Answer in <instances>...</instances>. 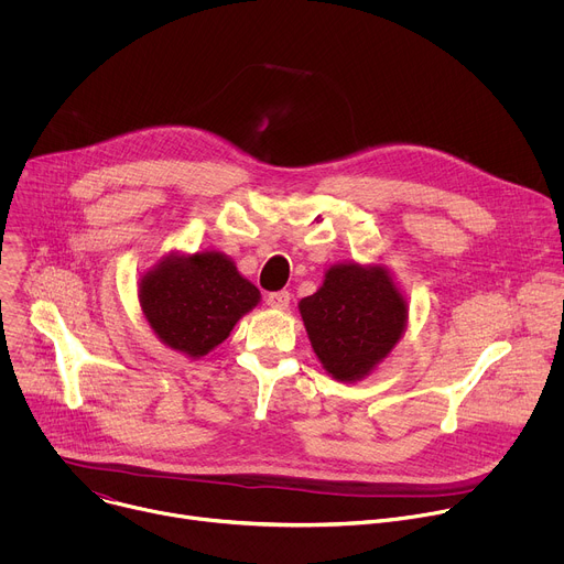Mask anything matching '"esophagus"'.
<instances>
[{"instance_id":"1","label":"esophagus","mask_w":564,"mask_h":564,"mask_svg":"<svg viewBox=\"0 0 564 564\" xmlns=\"http://www.w3.org/2000/svg\"><path fill=\"white\" fill-rule=\"evenodd\" d=\"M290 292L288 290H281V292H272V294H268V305L270 307H274V310H288V305H290Z\"/></svg>"}]
</instances>
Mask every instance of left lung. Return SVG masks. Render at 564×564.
Wrapping results in <instances>:
<instances>
[{
    "mask_svg": "<svg viewBox=\"0 0 564 564\" xmlns=\"http://www.w3.org/2000/svg\"><path fill=\"white\" fill-rule=\"evenodd\" d=\"M299 312L316 359L341 383L370 377L409 326V299L383 263L330 265Z\"/></svg>",
    "mask_w": 564,
    "mask_h": 564,
    "instance_id": "obj_1",
    "label": "left lung"
}]
</instances>
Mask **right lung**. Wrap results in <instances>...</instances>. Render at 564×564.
<instances>
[{
  "label": "right lung",
  "mask_w": 564,
  "mask_h": 564,
  "mask_svg": "<svg viewBox=\"0 0 564 564\" xmlns=\"http://www.w3.org/2000/svg\"><path fill=\"white\" fill-rule=\"evenodd\" d=\"M138 301L153 335L196 361L229 337L261 292L218 250H172L142 272Z\"/></svg>",
  "instance_id": "add662e5"
}]
</instances>
